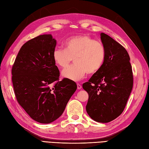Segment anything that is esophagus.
Segmentation results:
<instances>
[{"mask_svg": "<svg viewBox=\"0 0 149 149\" xmlns=\"http://www.w3.org/2000/svg\"><path fill=\"white\" fill-rule=\"evenodd\" d=\"M77 89H82V86L80 84H77Z\"/></svg>", "mask_w": 149, "mask_h": 149, "instance_id": "obj_1", "label": "esophagus"}]
</instances>
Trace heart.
Listing matches in <instances>:
<instances>
[{
  "label": "heart",
  "instance_id": "heart-1",
  "mask_svg": "<svg viewBox=\"0 0 149 149\" xmlns=\"http://www.w3.org/2000/svg\"><path fill=\"white\" fill-rule=\"evenodd\" d=\"M65 49L56 48L53 53V60L57 67H67L74 58L75 64L62 72L63 78L79 81L88 73H97L104 63L106 52L101 42L92 37L79 35L68 38L64 43Z\"/></svg>",
  "mask_w": 149,
  "mask_h": 149
}]
</instances>
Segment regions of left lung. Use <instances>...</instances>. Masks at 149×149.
<instances>
[{"instance_id":"left-lung-1","label":"left lung","mask_w":149,"mask_h":149,"mask_svg":"<svg viewBox=\"0 0 149 149\" xmlns=\"http://www.w3.org/2000/svg\"><path fill=\"white\" fill-rule=\"evenodd\" d=\"M106 56L103 66L82 87L89 94L86 111L92 119L108 123L123 111L133 88V73L126 49L111 37L101 33Z\"/></svg>"}]
</instances>
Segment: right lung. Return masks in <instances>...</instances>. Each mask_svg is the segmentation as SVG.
Listing matches in <instances>:
<instances>
[{
	"label": "right lung",
	"mask_w": 149,
	"mask_h": 149,
	"mask_svg": "<svg viewBox=\"0 0 149 149\" xmlns=\"http://www.w3.org/2000/svg\"><path fill=\"white\" fill-rule=\"evenodd\" d=\"M56 45L52 35L29 40L22 46L12 68V81L19 104L32 119L44 124L62 115L77 89L73 81L63 79L58 81L60 72L53 60Z\"/></svg>",
	"instance_id": "obj_1"
}]
</instances>
